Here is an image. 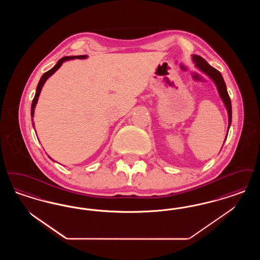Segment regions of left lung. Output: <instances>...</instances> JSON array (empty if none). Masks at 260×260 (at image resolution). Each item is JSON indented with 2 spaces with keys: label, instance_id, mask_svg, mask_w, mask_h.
<instances>
[{
  "label": "left lung",
  "instance_id": "1",
  "mask_svg": "<svg viewBox=\"0 0 260 260\" xmlns=\"http://www.w3.org/2000/svg\"><path fill=\"white\" fill-rule=\"evenodd\" d=\"M192 59H193V61L196 63V67L199 68L202 72H204L205 74L208 75L210 79L214 82L215 86L217 87L218 93L222 99L224 105H225L227 112H228V129H227V135H228L229 127H230L231 122H232V105H231V100L229 98V94L227 92L225 82L223 80L222 75L218 70H216L215 68L210 66V64L206 61L203 57L194 54V55H192ZM226 137H227V136H226ZM225 140H226V138H225Z\"/></svg>",
  "mask_w": 260,
  "mask_h": 260
}]
</instances>
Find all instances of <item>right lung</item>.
<instances>
[{"label": "right lung", "mask_w": 260, "mask_h": 260, "mask_svg": "<svg viewBox=\"0 0 260 260\" xmlns=\"http://www.w3.org/2000/svg\"><path fill=\"white\" fill-rule=\"evenodd\" d=\"M87 55H86V54H85V55H76V56H64V57L60 58V59L57 61V63H56L50 70H49L48 72H46L45 74L41 77V79H40V81H39V84H38L37 89H36V94H35L34 99H33V101H32V106H31V117H32V118L34 117L35 106H36V104H37L38 99H39V95H40V93H41V90H42V88H43L44 84L46 83V81L50 78V76L53 74L56 70H58V69L60 68V66H61L63 62L67 61V60H71V59H75V58L84 59V58H87ZM33 126H34V123H33ZM51 160H52V159H51ZM52 161H53V160H52Z\"/></svg>", "instance_id": "obj_1"}]
</instances>
